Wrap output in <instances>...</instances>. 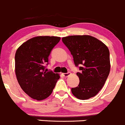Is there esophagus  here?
I'll return each instance as SVG.
<instances>
[{
    "mask_svg": "<svg viewBox=\"0 0 125 125\" xmlns=\"http://www.w3.org/2000/svg\"><path fill=\"white\" fill-rule=\"evenodd\" d=\"M62 74H63V76L68 77V76L70 74V72H68V73H62Z\"/></svg>",
    "mask_w": 125,
    "mask_h": 125,
    "instance_id": "obj_1",
    "label": "esophagus"
}]
</instances>
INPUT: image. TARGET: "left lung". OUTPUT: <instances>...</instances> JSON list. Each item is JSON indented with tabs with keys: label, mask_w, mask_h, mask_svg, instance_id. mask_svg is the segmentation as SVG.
<instances>
[{
	"label": "left lung",
	"mask_w": 125,
	"mask_h": 125,
	"mask_svg": "<svg viewBox=\"0 0 125 125\" xmlns=\"http://www.w3.org/2000/svg\"><path fill=\"white\" fill-rule=\"evenodd\" d=\"M62 42L73 55L80 83L72 88V93L81 100L95 96L104 85L110 73V52L99 39L88 35L70 36ZM81 66V67H79Z\"/></svg>",
	"instance_id": "left-lung-1"
}]
</instances>
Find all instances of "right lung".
<instances>
[{
  "instance_id": "1",
  "label": "right lung",
  "mask_w": 125,
  "mask_h": 125,
  "mask_svg": "<svg viewBox=\"0 0 125 125\" xmlns=\"http://www.w3.org/2000/svg\"><path fill=\"white\" fill-rule=\"evenodd\" d=\"M55 36H38L23 43L15 53V73L23 91L34 99L48 97L60 78L59 74L46 72L49 57L60 41Z\"/></svg>"
}]
</instances>
